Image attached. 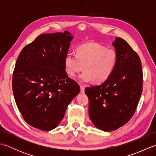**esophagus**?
<instances>
[{"mask_svg":"<svg viewBox=\"0 0 156 156\" xmlns=\"http://www.w3.org/2000/svg\"><path fill=\"white\" fill-rule=\"evenodd\" d=\"M80 92H82V93H84V87H82V86H80Z\"/></svg>","mask_w":156,"mask_h":156,"instance_id":"34e87169","label":"esophagus"}]
</instances>
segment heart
Masks as SVG:
<instances>
[{
    "instance_id": "1",
    "label": "heart",
    "mask_w": 156,
    "mask_h": 156,
    "mask_svg": "<svg viewBox=\"0 0 156 156\" xmlns=\"http://www.w3.org/2000/svg\"><path fill=\"white\" fill-rule=\"evenodd\" d=\"M117 63V54L115 49L97 43L79 46L76 49V55L68 54L64 62L66 72L70 77L83 69L79 81L87 83L93 80L95 84L107 81L114 72Z\"/></svg>"
}]
</instances>
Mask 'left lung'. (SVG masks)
Returning <instances> with one entry per match:
<instances>
[{
    "label": "left lung",
    "instance_id": "obj_1",
    "mask_svg": "<svg viewBox=\"0 0 156 156\" xmlns=\"http://www.w3.org/2000/svg\"><path fill=\"white\" fill-rule=\"evenodd\" d=\"M117 54L114 72L99 85L87 87L89 117L96 127L117 130L133 117L142 93L143 72L137 54L124 39L112 43Z\"/></svg>",
    "mask_w": 156,
    "mask_h": 156
}]
</instances>
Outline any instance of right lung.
Instances as JSON below:
<instances>
[{
    "mask_svg": "<svg viewBox=\"0 0 156 156\" xmlns=\"http://www.w3.org/2000/svg\"><path fill=\"white\" fill-rule=\"evenodd\" d=\"M73 38L67 31L41 34L22 49L16 60L12 82L16 106L25 121L40 130L58 127L80 92L64 64Z\"/></svg>",
    "mask_w": 156,
    "mask_h": 156,
    "instance_id": "1",
    "label": "right lung"
}]
</instances>
